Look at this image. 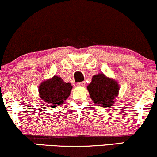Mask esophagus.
Listing matches in <instances>:
<instances>
[{
    "label": "esophagus",
    "mask_w": 157,
    "mask_h": 157,
    "mask_svg": "<svg viewBox=\"0 0 157 157\" xmlns=\"http://www.w3.org/2000/svg\"><path fill=\"white\" fill-rule=\"evenodd\" d=\"M77 86H85L86 85V82H77Z\"/></svg>",
    "instance_id": "34e87169"
}]
</instances>
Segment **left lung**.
Segmentation results:
<instances>
[{"label":"left lung","instance_id":"left-lung-1","mask_svg":"<svg viewBox=\"0 0 157 157\" xmlns=\"http://www.w3.org/2000/svg\"><path fill=\"white\" fill-rule=\"evenodd\" d=\"M93 101L99 107H109L114 104V99L118 96L119 88L115 80L109 79L104 74H99L92 77L91 83L87 87Z\"/></svg>","mask_w":157,"mask_h":157}]
</instances>
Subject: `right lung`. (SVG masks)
I'll return each mask as SVG.
<instances>
[{"mask_svg": "<svg viewBox=\"0 0 157 157\" xmlns=\"http://www.w3.org/2000/svg\"><path fill=\"white\" fill-rule=\"evenodd\" d=\"M72 86L69 82H64L60 77L54 76L50 80L44 81L39 86V95L44 102L51 104L56 107L63 104L69 97Z\"/></svg>", "mask_w": 157, "mask_h": 157, "instance_id": "right-lung-1", "label": "right lung"}]
</instances>
